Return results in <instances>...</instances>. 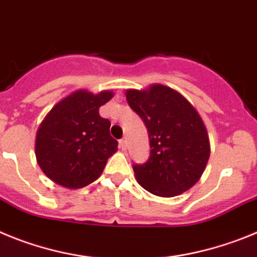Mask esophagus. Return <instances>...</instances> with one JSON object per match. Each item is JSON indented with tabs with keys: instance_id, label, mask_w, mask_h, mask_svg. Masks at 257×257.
<instances>
[{
	"instance_id": "esophagus-1",
	"label": "esophagus",
	"mask_w": 257,
	"mask_h": 257,
	"mask_svg": "<svg viewBox=\"0 0 257 257\" xmlns=\"http://www.w3.org/2000/svg\"><path fill=\"white\" fill-rule=\"evenodd\" d=\"M119 147L123 150V151H125V150H126V140H120L119 141Z\"/></svg>"
}]
</instances>
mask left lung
Listing matches in <instances>:
<instances>
[{
  "label": "left lung",
  "instance_id": "obj_1",
  "mask_svg": "<svg viewBox=\"0 0 257 257\" xmlns=\"http://www.w3.org/2000/svg\"><path fill=\"white\" fill-rule=\"evenodd\" d=\"M126 101L143 120L150 137V157L134 164L137 182L150 193L174 197L197 183L210 157L206 126L179 92L163 84L128 89Z\"/></svg>",
  "mask_w": 257,
  "mask_h": 257
}]
</instances>
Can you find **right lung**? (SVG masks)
<instances>
[{"mask_svg":"<svg viewBox=\"0 0 257 257\" xmlns=\"http://www.w3.org/2000/svg\"><path fill=\"white\" fill-rule=\"evenodd\" d=\"M114 96L80 89L60 101L45 117L36 137V157L42 172L55 183L77 189L100 177L108 157L117 151L110 136V120L98 108Z\"/></svg>","mask_w":257,"mask_h":257,"instance_id":"right-lung-1","label":"right lung"}]
</instances>
